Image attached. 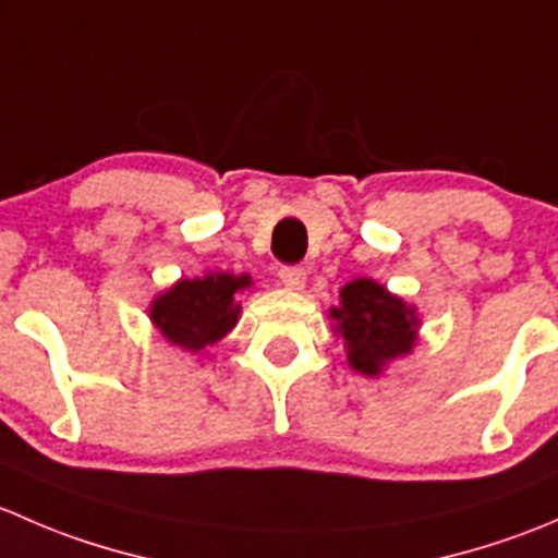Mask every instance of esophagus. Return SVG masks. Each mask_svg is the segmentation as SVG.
<instances>
[{"label":"esophagus","mask_w":558,"mask_h":558,"mask_svg":"<svg viewBox=\"0 0 558 558\" xmlns=\"http://www.w3.org/2000/svg\"><path fill=\"white\" fill-rule=\"evenodd\" d=\"M278 278H280V283L286 286V289L300 291L302 286H305L307 272H305V267H296V264H294V267H280Z\"/></svg>","instance_id":"34e87169"}]
</instances>
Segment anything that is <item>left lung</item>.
<instances>
[{
  "instance_id": "left-lung-1",
  "label": "left lung",
  "mask_w": 558,
  "mask_h": 558,
  "mask_svg": "<svg viewBox=\"0 0 558 558\" xmlns=\"http://www.w3.org/2000/svg\"><path fill=\"white\" fill-rule=\"evenodd\" d=\"M331 318L345 337L351 367L364 375H378L386 362L408 353L418 326L413 307L367 278L340 291V307H331Z\"/></svg>"
}]
</instances>
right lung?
Segmentation results:
<instances>
[{
  "instance_id": "right-lung-1",
  "label": "right lung",
  "mask_w": 558,
  "mask_h": 558,
  "mask_svg": "<svg viewBox=\"0 0 558 558\" xmlns=\"http://www.w3.org/2000/svg\"><path fill=\"white\" fill-rule=\"evenodd\" d=\"M245 286H251L247 275L232 278L227 272L180 280L154 302L150 318L174 345L199 351L221 340L238 324L240 305H234V294Z\"/></svg>"
}]
</instances>
